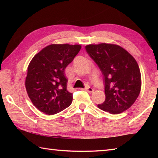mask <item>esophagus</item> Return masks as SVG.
I'll return each mask as SVG.
<instances>
[{"instance_id":"obj_1","label":"esophagus","mask_w":158,"mask_h":158,"mask_svg":"<svg viewBox=\"0 0 158 158\" xmlns=\"http://www.w3.org/2000/svg\"><path fill=\"white\" fill-rule=\"evenodd\" d=\"M85 90H86V91L89 92V93H93V91H94V89H93V88L90 87V86H88L86 88H85Z\"/></svg>"}]
</instances>
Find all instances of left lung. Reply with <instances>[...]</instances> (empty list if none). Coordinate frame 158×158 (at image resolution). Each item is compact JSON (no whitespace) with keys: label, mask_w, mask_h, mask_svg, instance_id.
Here are the masks:
<instances>
[{"label":"left lung","mask_w":158,"mask_h":158,"mask_svg":"<svg viewBox=\"0 0 158 158\" xmlns=\"http://www.w3.org/2000/svg\"><path fill=\"white\" fill-rule=\"evenodd\" d=\"M85 49L103 74L105 100L98 107L111 114L127 110L141 90V73L137 61L118 45L89 44Z\"/></svg>","instance_id":"1"}]
</instances>
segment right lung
Here are the masks:
<instances>
[{"instance_id":"obj_1","label":"right lung","mask_w":158,"mask_h":158,"mask_svg":"<svg viewBox=\"0 0 158 158\" xmlns=\"http://www.w3.org/2000/svg\"><path fill=\"white\" fill-rule=\"evenodd\" d=\"M81 48L78 44H51L37 53L29 63L26 91L40 111L53 115L71 105L73 93L67 90L65 70Z\"/></svg>"}]
</instances>
